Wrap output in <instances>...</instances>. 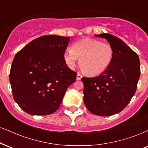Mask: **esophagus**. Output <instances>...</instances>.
Wrapping results in <instances>:
<instances>
[{"label": "esophagus", "mask_w": 148, "mask_h": 148, "mask_svg": "<svg viewBox=\"0 0 148 148\" xmlns=\"http://www.w3.org/2000/svg\"><path fill=\"white\" fill-rule=\"evenodd\" d=\"M82 77H83V76H82L80 74H79V73H78L77 76H76V79H77V80H80V79H81Z\"/></svg>", "instance_id": "obj_1"}]
</instances>
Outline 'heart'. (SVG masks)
Instances as JSON below:
<instances>
[{
	"label": "heart",
	"instance_id": "heart-1",
	"mask_svg": "<svg viewBox=\"0 0 148 148\" xmlns=\"http://www.w3.org/2000/svg\"><path fill=\"white\" fill-rule=\"evenodd\" d=\"M113 48L111 44L93 38H85L74 43L71 50L63 53V60L70 68H74L78 59L81 70L89 76L104 72L111 65Z\"/></svg>",
	"mask_w": 148,
	"mask_h": 148
}]
</instances>
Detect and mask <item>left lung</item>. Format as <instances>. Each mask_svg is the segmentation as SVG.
I'll use <instances>...</instances> for the list:
<instances>
[{"label": "left lung", "instance_id": "8db88e82", "mask_svg": "<svg viewBox=\"0 0 148 148\" xmlns=\"http://www.w3.org/2000/svg\"><path fill=\"white\" fill-rule=\"evenodd\" d=\"M105 38L113 48L111 65L96 77L81 78L84 102L91 113L110 116L122 111L136 92L140 77L139 56L118 37L108 33L96 35Z\"/></svg>", "mask_w": 148, "mask_h": 148}]
</instances>
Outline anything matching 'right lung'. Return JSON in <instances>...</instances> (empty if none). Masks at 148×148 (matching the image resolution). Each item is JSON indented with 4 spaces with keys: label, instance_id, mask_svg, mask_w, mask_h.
Listing matches in <instances>:
<instances>
[{
    "label": "right lung",
    "instance_id": "1",
    "mask_svg": "<svg viewBox=\"0 0 148 148\" xmlns=\"http://www.w3.org/2000/svg\"><path fill=\"white\" fill-rule=\"evenodd\" d=\"M70 37L44 35L15 56L9 74L13 97L30 115H46L58 109L77 73L68 68L63 53Z\"/></svg>",
    "mask_w": 148,
    "mask_h": 148
}]
</instances>
